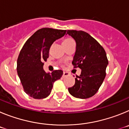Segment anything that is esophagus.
I'll return each instance as SVG.
<instances>
[{
	"instance_id": "1",
	"label": "esophagus",
	"mask_w": 129,
	"mask_h": 129,
	"mask_svg": "<svg viewBox=\"0 0 129 129\" xmlns=\"http://www.w3.org/2000/svg\"><path fill=\"white\" fill-rule=\"evenodd\" d=\"M69 75H70V74H69V73L67 72H64L62 76H63V77H67V76H68Z\"/></svg>"
}]
</instances>
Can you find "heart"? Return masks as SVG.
<instances>
[{
    "instance_id": "obj_1",
    "label": "heart",
    "mask_w": 129,
    "mask_h": 129,
    "mask_svg": "<svg viewBox=\"0 0 129 129\" xmlns=\"http://www.w3.org/2000/svg\"><path fill=\"white\" fill-rule=\"evenodd\" d=\"M72 39H66L64 41H71Z\"/></svg>"
}]
</instances>
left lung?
I'll use <instances>...</instances> for the list:
<instances>
[{"label": "left lung", "mask_w": 129, "mask_h": 129, "mask_svg": "<svg viewBox=\"0 0 129 129\" xmlns=\"http://www.w3.org/2000/svg\"><path fill=\"white\" fill-rule=\"evenodd\" d=\"M67 34L76 43L72 64L81 70L80 76L75 79V85L68 88V92L76 98H88L98 92L105 77L109 64L107 54L100 43L88 33L67 30Z\"/></svg>", "instance_id": "left-lung-1"}]
</instances>
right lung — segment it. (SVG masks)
Listing matches in <instances>:
<instances>
[{"mask_svg": "<svg viewBox=\"0 0 129 129\" xmlns=\"http://www.w3.org/2000/svg\"><path fill=\"white\" fill-rule=\"evenodd\" d=\"M67 30L42 28L26 42L17 59V74L26 94L34 99L48 96L55 81L61 78L62 70L47 73L43 61L49 57L53 42L65 35Z\"/></svg>", "mask_w": 129, "mask_h": 129, "instance_id": "obj_1", "label": "right lung"}]
</instances>
